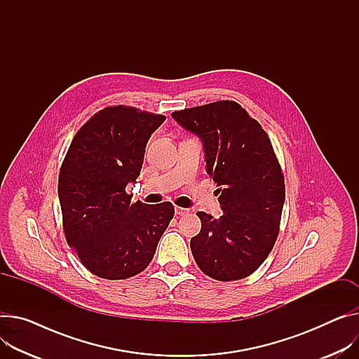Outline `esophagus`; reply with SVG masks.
<instances>
[{
  "label": "esophagus",
  "instance_id": "1",
  "mask_svg": "<svg viewBox=\"0 0 359 359\" xmlns=\"http://www.w3.org/2000/svg\"><path fill=\"white\" fill-rule=\"evenodd\" d=\"M188 208H182V207H175V214L177 215H184V214H188Z\"/></svg>",
  "mask_w": 359,
  "mask_h": 359
}]
</instances>
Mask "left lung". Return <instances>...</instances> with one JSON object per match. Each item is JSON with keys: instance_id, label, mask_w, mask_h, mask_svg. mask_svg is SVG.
I'll return each mask as SVG.
<instances>
[{"instance_id": "left-lung-1", "label": "left lung", "mask_w": 359, "mask_h": 359, "mask_svg": "<svg viewBox=\"0 0 359 359\" xmlns=\"http://www.w3.org/2000/svg\"><path fill=\"white\" fill-rule=\"evenodd\" d=\"M204 147L207 172L217 182L223 214L204 211L201 231L191 238L196 263L222 282L255 273L279 234L285 177L262 125L233 100H219L172 112Z\"/></svg>"}]
</instances>
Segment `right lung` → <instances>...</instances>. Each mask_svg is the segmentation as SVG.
<instances>
[{
  "instance_id": "right-lung-1",
  "label": "right lung",
  "mask_w": 359,
  "mask_h": 359,
  "mask_svg": "<svg viewBox=\"0 0 359 359\" xmlns=\"http://www.w3.org/2000/svg\"><path fill=\"white\" fill-rule=\"evenodd\" d=\"M167 119L130 106H107L74 135L59 175L67 244L93 274L128 279L151 263L174 205L130 203L151 135Z\"/></svg>"
}]
</instances>
